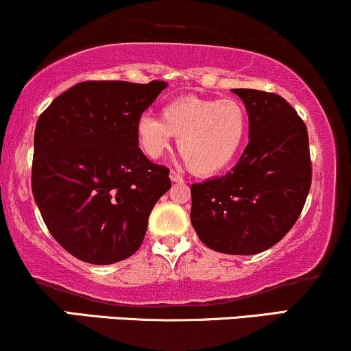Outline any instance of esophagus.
Segmentation results:
<instances>
[{
  "instance_id": "esophagus-1",
  "label": "esophagus",
  "mask_w": 351,
  "mask_h": 351,
  "mask_svg": "<svg viewBox=\"0 0 351 351\" xmlns=\"http://www.w3.org/2000/svg\"><path fill=\"white\" fill-rule=\"evenodd\" d=\"M169 177H171L172 182H179V184L184 182V177L180 176V174H177V172H174V171H171V174H169Z\"/></svg>"
}]
</instances>
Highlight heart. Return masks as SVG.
<instances>
[{"instance_id": "b5f03b06", "label": "heart", "mask_w": 351, "mask_h": 351, "mask_svg": "<svg viewBox=\"0 0 351 351\" xmlns=\"http://www.w3.org/2000/svg\"><path fill=\"white\" fill-rule=\"evenodd\" d=\"M247 109L239 99L182 97L162 107L161 119L141 115L135 133L140 149L159 159L179 136L177 148L197 176H211L236 159L247 136Z\"/></svg>"}]
</instances>
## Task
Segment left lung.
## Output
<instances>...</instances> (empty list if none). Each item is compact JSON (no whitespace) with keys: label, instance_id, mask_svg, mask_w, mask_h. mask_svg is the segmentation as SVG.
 Returning <instances> with one entry per match:
<instances>
[{"label":"left lung","instance_id":"8db88e82","mask_svg":"<svg viewBox=\"0 0 351 351\" xmlns=\"http://www.w3.org/2000/svg\"><path fill=\"white\" fill-rule=\"evenodd\" d=\"M249 115V145L231 172L193 184L190 221L206 247L254 255L295 226L311 189L308 128L283 97L232 89Z\"/></svg>","mask_w":351,"mask_h":351}]
</instances>
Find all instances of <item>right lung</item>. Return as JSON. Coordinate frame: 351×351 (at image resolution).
Here are the masks:
<instances>
[{
    "label": "right lung",
    "mask_w": 351,
    "mask_h": 351,
    "mask_svg": "<svg viewBox=\"0 0 351 351\" xmlns=\"http://www.w3.org/2000/svg\"><path fill=\"white\" fill-rule=\"evenodd\" d=\"M164 81H84L60 94L34 133L32 193L43 223L80 261L109 265L145 239L169 169L138 148L135 125Z\"/></svg>",
    "instance_id": "obj_1"
}]
</instances>
